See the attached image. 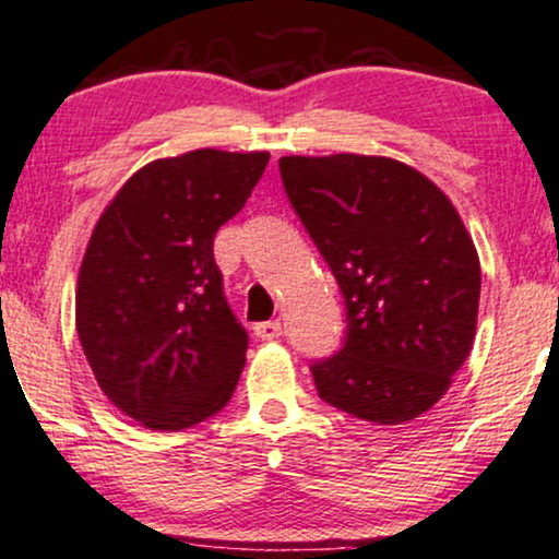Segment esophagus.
I'll use <instances>...</instances> for the list:
<instances>
[{
  "mask_svg": "<svg viewBox=\"0 0 559 559\" xmlns=\"http://www.w3.org/2000/svg\"><path fill=\"white\" fill-rule=\"evenodd\" d=\"M255 337L259 340H277L282 334V321L274 319V321H261V324L253 326Z\"/></svg>",
  "mask_w": 559,
  "mask_h": 559,
  "instance_id": "1",
  "label": "esophagus"
}]
</instances>
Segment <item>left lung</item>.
<instances>
[{
  "label": "left lung",
  "mask_w": 559,
  "mask_h": 559,
  "mask_svg": "<svg viewBox=\"0 0 559 559\" xmlns=\"http://www.w3.org/2000/svg\"><path fill=\"white\" fill-rule=\"evenodd\" d=\"M280 173L347 304L345 347L311 369L319 397L360 421H413L474 347V238L429 177L390 156H282Z\"/></svg>",
  "instance_id": "obj_1"
}]
</instances>
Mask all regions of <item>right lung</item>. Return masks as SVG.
Returning a JSON list of instances; mask_svg holds the SVG:
<instances>
[{"instance_id":"right-lung-1","label":"right lung","mask_w":559,"mask_h":559,"mask_svg":"<svg viewBox=\"0 0 559 559\" xmlns=\"http://www.w3.org/2000/svg\"><path fill=\"white\" fill-rule=\"evenodd\" d=\"M266 151L195 148L128 177L98 216L75 290V330L98 386L151 431L219 413L248 334L214 264L216 229L246 206Z\"/></svg>"}]
</instances>
